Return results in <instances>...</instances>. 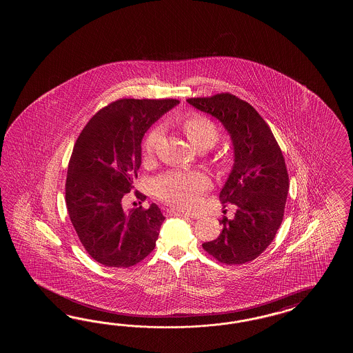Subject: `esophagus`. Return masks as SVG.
I'll use <instances>...</instances> for the list:
<instances>
[{"label":"esophagus","mask_w":353,"mask_h":353,"mask_svg":"<svg viewBox=\"0 0 353 353\" xmlns=\"http://www.w3.org/2000/svg\"><path fill=\"white\" fill-rule=\"evenodd\" d=\"M168 213L170 214V216H178V217H184V218H192V216L189 214V213H184V212H180V210H168Z\"/></svg>","instance_id":"1"}]
</instances>
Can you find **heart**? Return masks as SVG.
Masks as SVG:
<instances>
[{"label":"heart","mask_w":353,"mask_h":353,"mask_svg":"<svg viewBox=\"0 0 353 353\" xmlns=\"http://www.w3.org/2000/svg\"><path fill=\"white\" fill-rule=\"evenodd\" d=\"M184 131L193 146L199 143H210L213 146L217 141V128L205 117L190 116L184 121ZM160 126L150 130L143 143L145 157H150L161 137ZM210 187V180L199 172H169L163 174L154 181V190L160 199L180 208L194 207L203 192Z\"/></svg>","instance_id":"1"}]
</instances>
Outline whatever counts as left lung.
<instances>
[{
    "mask_svg": "<svg viewBox=\"0 0 353 353\" xmlns=\"http://www.w3.org/2000/svg\"><path fill=\"white\" fill-rule=\"evenodd\" d=\"M187 102L219 121L233 148L232 169L219 198L232 204L234 216L219 221L222 232L203 248L225 265L252 261L270 245L283 222L289 189L283 152L263 117L240 98L222 93Z\"/></svg>",
    "mask_w": 353,
    "mask_h": 353,
    "instance_id": "1",
    "label": "left lung"
}]
</instances>
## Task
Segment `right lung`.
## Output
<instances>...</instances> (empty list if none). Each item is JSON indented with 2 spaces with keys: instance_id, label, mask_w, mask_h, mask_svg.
I'll list each match as a JSON object with an SVG mask.
<instances>
[{
  "instance_id": "add662e5",
  "label": "right lung",
  "mask_w": 353,
  "mask_h": 353,
  "mask_svg": "<svg viewBox=\"0 0 353 353\" xmlns=\"http://www.w3.org/2000/svg\"><path fill=\"white\" fill-rule=\"evenodd\" d=\"M176 99L116 101L83 128L68 165L65 202L85 251L108 268H130L150 254L165 217L155 203L123 208L141 166V143ZM143 201L146 196L137 193Z\"/></svg>"
}]
</instances>
